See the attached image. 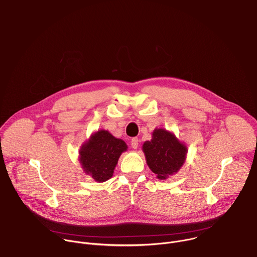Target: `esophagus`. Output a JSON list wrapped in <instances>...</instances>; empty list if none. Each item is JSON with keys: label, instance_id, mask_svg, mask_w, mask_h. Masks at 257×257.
Masks as SVG:
<instances>
[{"label": "esophagus", "instance_id": "34e87169", "mask_svg": "<svg viewBox=\"0 0 257 257\" xmlns=\"http://www.w3.org/2000/svg\"><path fill=\"white\" fill-rule=\"evenodd\" d=\"M138 138L137 137H133L132 139H131V148L132 149H134V150H136L137 148H138Z\"/></svg>", "mask_w": 257, "mask_h": 257}]
</instances>
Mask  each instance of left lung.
<instances>
[{
    "label": "left lung",
    "instance_id": "1",
    "mask_svg": "<svg viewBox=\"0 0 257 257\" xmlns=\"http://www.w3.org/2000/svg\"><path fill=\"white\" fill-rule=\"evenodd\" d=\"M146 163L157 175L164 180L177 173L185 163L187 146L166 129H155L152 140L145 141L142 146Z\"/></svg>",
    "mask_w": 257,
    "mask_h": 257
}]
</instances>
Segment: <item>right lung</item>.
Here are the masks:
<instances>
[{
    "label": "right lung",
    "mask_w": 257,
    "mask_h": 257,
    "mask_svg": "<svg viewBox=\"0 0 257 257\" xmlns=\"http://www.w3.org/2000/svg\"><path fill=\"white\" fill-rule=\"evenodd\" d=\"M127 144L106 130H98L84 142L79 151V161L85 174L96 182H104L113 177L114 170Z\"/></svg>",
    "instance_id": "obj_1"
}]
</instances>
